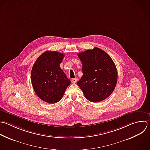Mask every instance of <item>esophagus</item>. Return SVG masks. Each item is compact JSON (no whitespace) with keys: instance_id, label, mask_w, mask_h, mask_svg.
I'll use <instances>...</instances> for the list:
<instances>
[{"instance_id":"obj_1","label":"esophagus","mask_w":150,"mask_h":150,"mask_svg":"<svg viewBox=\"0 0 150 150\" xmlns=\"http://www.w3.org/2000/svg\"><path fill=\"white\" fill-rule=\"evenodd\" d=\"M77 79L76 78H74V79H71V83H73V84H74V83H76V82H77Z\"/></svg>"}]
</instances>
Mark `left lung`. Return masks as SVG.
<instances>
[{
    "instance_id": "1",
    "label": "left lung",
    "mask_w": 150,
    "mask_h": 150,
    "mask_svg": "<svg viewBox=\"0 0 150 150\" xmlns=\"http://www.w3.org/2000/svg\"><path fill=\"white\" fill-rule=\"evenodd\" d=\"M83 64V76L77 82L84 97L100 102L113 92L117 81V70L110 56L98 47L78 54Z\"/></svg>"
}]
</instances>
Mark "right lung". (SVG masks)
Wrapping results in <instances>:
<instances>
[{"instance_id": "obj_1", "label": "right lung", "mask_w": 150, "mask_h": 150, "mask_svg": "<svg viewBox=\"0 0 150 150\" xmlns=\"http://www.w3.org/2000/svg\"><path fill=\"white\" fill-rule=\"evenodd\" d=\"M64 54L46 51L35 62L31 72L33 88L43 101L53 104L59 102L70 84V80L61 69L60 64Z\"/></svg>"}]
</instances>
